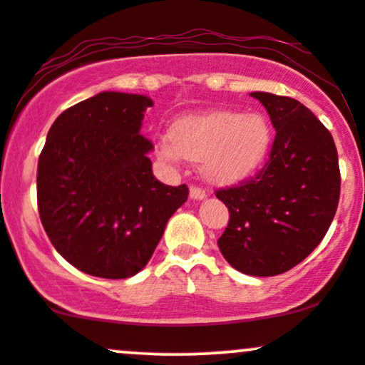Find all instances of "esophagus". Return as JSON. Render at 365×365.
<instances>
[{
  "instance_id": "esophagus-1",
  "label": "esophagus",
  "mask_w": 365,
  "mask_h": 365,
  "mask_svg": "<svg viewBox=\"0 0 365 365\" xmlns=\"http://www.w3.org/2000/svg\"><path fill=\"white\" fill-rule=\"evenodd\" d=\"M206 190H204V188H200V187H195V185H192L190 187V199H195V200H202V199H206Z\"/></svg>"
}]
</instances>
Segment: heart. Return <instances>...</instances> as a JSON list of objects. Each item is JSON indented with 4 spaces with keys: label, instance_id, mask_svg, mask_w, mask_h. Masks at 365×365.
Returning <instances> with one entry per match:
<instances>
[{
    "label": "heart",
    "instance_id": "obj_1",
    "mask_svg": "<svg viewBox=\"0 0 365 365\" xmlns=\"http://www.w3.org/2000/svg\"><path fill=\"white\" fill-rule=\"evenodd\" d=\"M269 145L271 127L259 113L207 111L175 121L171 135L159 142V154L168 161H200L211 182L232 183L252 173Z\"/></svg>",
    "mask_w": 365,
    "mask_h": 365
}]
</instances>
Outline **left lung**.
I'll return each instance as SVG.
<instances>
[{
    "label": "left lung",
    "mask_w": 365,
    "mask_h": 365,
    "mask_svg": "<svg viewBox=\"0 0 365 365\" xmlns=\"http://www.w3.org/2000/svg\"><path fill=\"white\" fill-rule=\"evenodd\" d=\"M250 96L266 108L276 135L254 178L216 192L230 212L217 247L240 273L274 276L324 238L340 199V166L329 130L309 108L269 92Z\"/></svg>",
    "instance_id": "obj_1"
}]
</instances>
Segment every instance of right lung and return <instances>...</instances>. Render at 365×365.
I'll return each mask as SVG.
<instances>
[{
    "label": "right lung",
    "mask_w": 365,
    "mask_h": 365,
    "mask_svg": "<svg viewBox=\"0 0 365 365\" xmlns=\"http://www.w3.org/2000/svg\"><path fill=\"white\" fill-rule=\"evenodd\" d=\"M153 99L99 92L54 120L37 163V207L54 249L98 278L137 274L188 187L154 178L140 135Z\"/></svg>",
    "instance_id": "1"
}]
</instances>
